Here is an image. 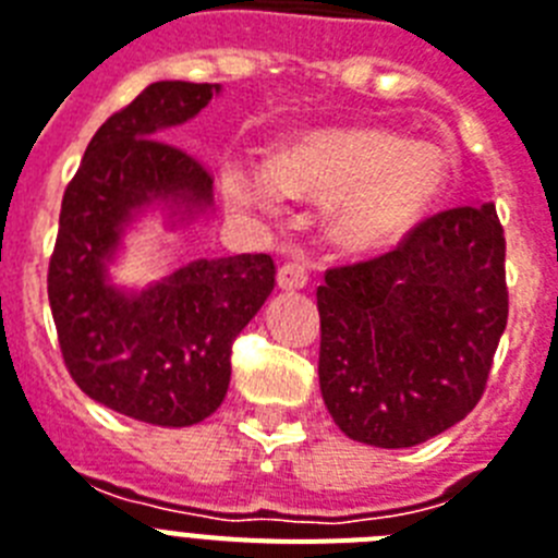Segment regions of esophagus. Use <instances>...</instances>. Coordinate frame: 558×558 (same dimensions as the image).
I'll use <instances>...</instances> for the list:
<instances>
[{
    "instance_id": "34e87169",
    "label": "esophagus",
    "mask_w": 558,
    "mask_h": 558,
    "mask_svg": "<svg viewBox=\"0 0 558 558\" xmlns=\"http://www.w3.org/2000/svg\"><path fill=\"white\" fill-rule=\"evenodd\" d=\"M279 288L282 290H302L307 284V268H305V262H284L282 268H279Z\"/></svg>"
}]
</instances>
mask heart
<instances>
[{"label":"heart","instance_id":"obj_1","mask_svg":"<svg viewBox=\"0 0 558 558\" xmlns=\"http://www.w3.org/2000/svg\"><path fill=\"white\" fill-rule=\"evenodd\" d=\"M450 182L448 154L434 142H408L385 128H333L299 136L268 168H230V202L276 207L284 193L336 199L330 236L353 253H373L399 239L441 199Z\"/></svg>","mask_w":558,"mask_h":558}]
</instances>
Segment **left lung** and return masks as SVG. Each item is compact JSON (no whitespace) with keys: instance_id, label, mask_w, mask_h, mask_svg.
<instances>
[{"instance_id":"obj_1","label":"left lung","mask_w":558,"mask_h":558,"mask_svg":"<svg viewBox=\"0 0 558 558\" xmlns=\"http://www.w3.org/2000/svg\"><path fill=\"white\" fill-rule=\"evenodd\" d=\"M319 388L344 436L413 448L476 408L508 325L490 202L450 207L396 251L325 274Z\"/></svg>"}]
</instances>
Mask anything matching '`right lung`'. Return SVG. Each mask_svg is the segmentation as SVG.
<instances>
[{
  "mask_svg": "<svg viewBox=\"0 0 558 558\" xmlns=\"http://www.w3.org/2000/svg\"><path fill=\"white\" fill-rule=\"evenodd\" d=\"M219 90L147 85L96 131L59 214L48 299L64 365L90 399L147 425H196L222 404L230 344L276 282L268 253L193 259L147 288L110 276L147 214L168 230L214 214L210 173L165 140Z\"/></svg>",
  "mask_w": 558,
  "mask_h": 558,
  "instance_id": "right-lung-1",
  "label": "right lung"
}]
</instances>
